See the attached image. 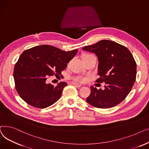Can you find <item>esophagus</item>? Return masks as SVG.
I'll use <instances>...</instances> for the list:
<instances>
[{
  "instance_id": "esophagus-1",
  "label": "esophagus",
  "mask_w": 149,
  "mask_h": 149,
  "mask_svg": "<svg viewBox=\"0 0 149 149\" xmlns=\"http://www.w3.org/2000/svg\"><path fill=\"white\" fill-rule=\"evenodd\" d=\"M72 84L74 85V86L77 87H81V85L79 84H77L76 82H72Z\"/></svg>"
}]
</instances>
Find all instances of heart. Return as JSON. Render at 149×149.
Returning <instances> with one entry per match:
<instances>
[{
	"mask_svg": "<svg viewBox=\"0 0 149 149\" xmlns=\"http://www.w3.org/2000/svg\"><path fill=\"white\" fill-rule=\"evenodd\" d=\"M91 54H85L84 55H82V58H84V57H86V56H90ZM74 81H77V82H84L85 81V78L84 77H82V76H77L76 77H75V78L74 79Z\"/></svg>",
	"mask_w": 149,
	"mask_h": 149,
	"instance_id": "heart-1",
	"label": "heart"
}]
</instances>
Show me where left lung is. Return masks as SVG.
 <instances>
[{"mask_svg": "<svg viewBox=\"0 0 149 149\" xmlns=\"http://www.w3.org/2000/svg\"><path fill=\"white\" fill-rule=\"evenodd\" d=\"M97 57V82H105V88L90 87L86 101L97 108H111L121 103L129 95L136 80V63L130 52L123 45L109 40L82 48Z\"/></svg>", "mask_w": 149, "mask_h": 149, "instance_id": "8db88e82", "label": "left lung"}]
</instances>
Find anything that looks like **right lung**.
I'll use <instances>...</instances> for the list:
<instances>
[{"label": "right lung", "instance_id": "right-lung-1", "mask_svg": "<svg viewBox=\"0 0 149 149\" xmlns=\"http://www.w3.org/2000/svg\"><path fill=\"white\" fill-rule=\"evenodd\" d=\"M77 49L65 52L53 46L42 45L25 50L14 69L15 87L20 97L33 107L44 109L60 98L67 84L54 86L47 82L49 76L61 75Z\"/></svg>", "mask_w": 149, "mask_h": 149}]
</instances>
